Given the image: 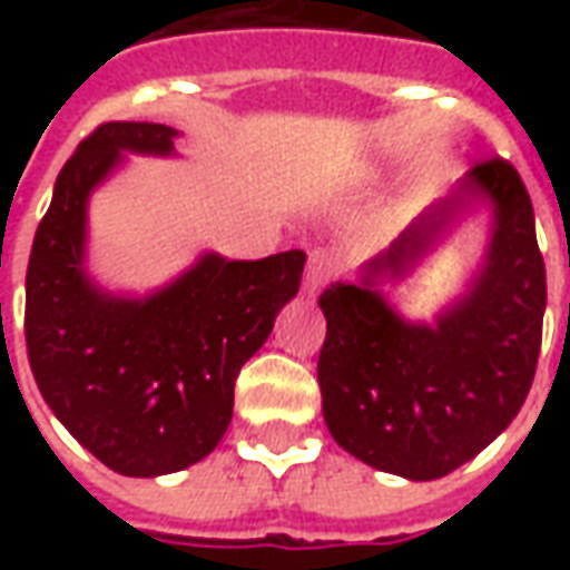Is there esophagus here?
I'll return each mask as SVG.
<instances>
[{
	"label": "esophagus",
	"instance_id": "1",
	"mask_svg": "<svg viewBox=\"0 0 570 570\" xmlns=\"http://www.w3.org/2000/svg\"><path fill=\"white\" fill-rule=\"evenodd\" d=\"M335 268H338V262L330 249L314 247L308 253V272H305V289H308L311 296L314 293H321L323 286L330 284L335 277Z\"/></svg>",
	"mask_w": 570,
	"mask_h": 570
}]
</instances>
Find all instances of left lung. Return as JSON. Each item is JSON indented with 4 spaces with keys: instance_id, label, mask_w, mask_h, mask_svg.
I'll return each mask as SVG.
<instances>
[{
    "instance_id": "obj_1",
    "label": "left lung",
    "mask_w": 570,
    "mask_h": 570,
    "mask_svg": "<svg viewBox=\"0 0 570 570\" xmlns=\"http://www.w3.org/2000/svg\"><path fill=\"white\" fill-rule=\"evenodd\" d=\"M476 206L492 210L480 272L433 324L406 322L381 286L407 276ZM317 305L326 317L317 360L323 419L345 452L412 482L476 458L525 403L547 308L534 210L513 164H476L354 284L326 286Z\"/></svg>"
}]
</instances>
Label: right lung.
I'll return each instance as SVG.
<instances>
[{
    "mask_svg": "<svg viewBox=\"0 0 570 570\" xmlns=\"http://www.w3.org/2000/svg\"><path fill=\"white\" fill-rule=\"evenodd\" d=\"M179 130L109 121L55 183L27 265V354L57 421L121 476L198 464L232 424L235 379L298 293L305 253H204L149 296L109 293L88 262V200L125 155H174Z\"/></svg>",
    "mask_w": 570,
    "mask_h": 570,
    "instance_id": "1",
    "label": "right lung"
}]
</instances>
